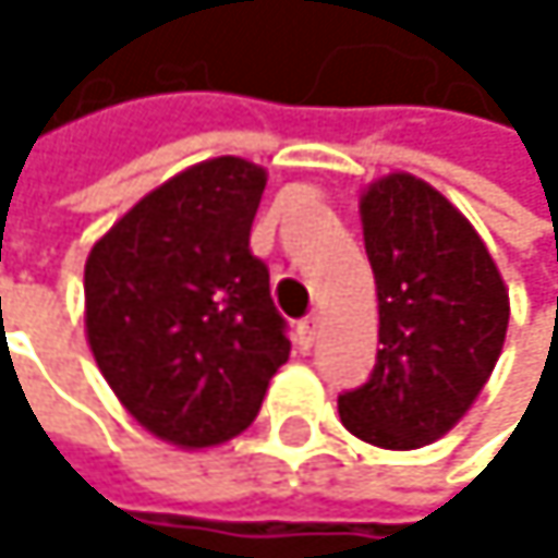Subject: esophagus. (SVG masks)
<instances>
[{
  "label": "esophagus",
  "instance_id": "obj_1",
  "mask_svg": "<svg viewBox=\"0 0 558 558\" xmlns=\"http://www.w3.org/2000/svg\"><path fill=\"white\" fill-rule=\"evenodd\" d=\"M298 335H301V344L311 348V344L317 341V335H320V320H317V317H304V320H301V328H298Z\"/></svg>",
  "mask_w": 558,
  "mask_h": 558
}]
</instances>
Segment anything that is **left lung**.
Here are the masks:
<instances>
[{
	"mask_svg": "<svg viewBox=\"0 0 558 558\" xmlns=\"http://www.w3.org/2000/svg\"><path fill=\"white\" fill-rule=\"evenodd\" d=\"M361 227L381 348L338 412L361 441L404 452L441 438L478 398L502 354L509 291L475 227L412 173L364 190Z\"/></svg>",
	"mask_w": 558,
	"mask_h": 558,
	"instance_id": "8db88e82",
	"label": "left lung"
}]
</instances>
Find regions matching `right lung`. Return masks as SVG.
<instances>
[{"mask_svg":"<svg viewBox=\"0 0 558 558\" xmlns=\"http://www.w3.org/2000/svg\"><path fill=\"white\" fill-rule=\"evenodd\" d=\"M264 170L197 163L146 194L86 260V338L123 409L180 448L244 432L291 354L251 254Z\"/></svg>","mask_w":558,"mask_h":558,"instance_id":"1","label":"right lung"}]
</instances>
